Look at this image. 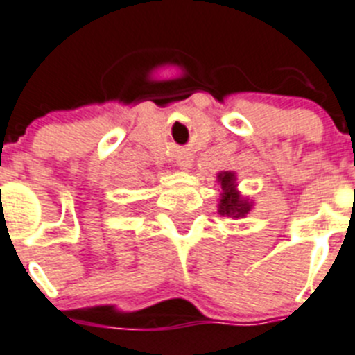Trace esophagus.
Returning a JSON list of instances; mask_svg holds the SVG:
<instances>
[{
	"mask_svg": "<svg viewBox=\"0 0 355 355\" xmlns=\"http://www.w3.org/2000/svg\"><path fill=\"white\" fill-rule=\"evenodd\" d=\"M178 167H180L181 171H188V168L191 167V162L188 160V158H180V162H178Z\"/></svg>",
	"mask_w": 355,
	"mask_h": 355,
	"instance_id": "34e87169",
	"label": "esophagus"
}]
</instances>
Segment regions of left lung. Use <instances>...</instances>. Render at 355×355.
I'll return each instance as SVG.
<instances>
[{"instance_id":"1","label":"left lung","mask_w":355,"mask_h":355,"mask_svg":"<svg viewBox=\"0 0 355 355\" xmlns=\"http://www.w3.org/2000/svg\"><path fill=\"white\" fill-rule=\"evenodd\" d=\"M218 183L221 184V193L218 198V212L221 216L241 219L251 212L254 202L242 197L237 188V174L234 171H223L218 174Z\"/></svg>"}]
</instances>
